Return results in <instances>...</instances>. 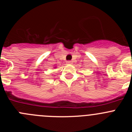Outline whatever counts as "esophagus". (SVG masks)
<instances>
[{"label": "esophagus", "instance_id": "esophagus-1", "mask_svg": "<svg viewBox=\"0 0 132 132\" xmlns=\"http://www.w3.org/2000/svg\"><path fill=\"white\" fill-rule=\"evenodd\" d=\"M67 64H72V61H67Z\"/></svg>", "mask_w": 132, "mask_h": 132}]
</instances>
